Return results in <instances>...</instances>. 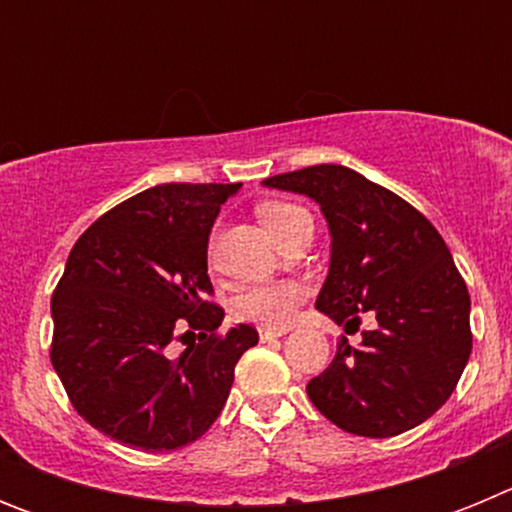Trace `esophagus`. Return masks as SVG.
Wrapping results in <instances>:
<instances>
[{"label": "esophagus", "instance_id": "1", "mask_svg": "<svg viewBox=\"0 0 512 512\" xmlns=\"http://www.w3.org/2000/svg\"><path fill=\"white\" fill-rule=\"evenodd\" d=\"M289 328H277V325H264L259 328V336L261 341H271V338H282Z\"/></svg>", "mask_w": 512, "mask_h": 512}]
</instances>
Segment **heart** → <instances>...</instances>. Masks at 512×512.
Masks as SVG:
<instances>
[{
	"mask_svg": "<svg viewBox=\"0 0 512 512\" xmlns=\"http://www.w3.org/2000/svg\"><path fill=\"white\" fill-rule=\"evenodd\" d=\"M302 217H310V212L302 210L300 205H289V202H266L261 207V220L271 235L279 241V235L287 233ZM302 300V287L295 282H279V284H261L251 287L238 297V315L248 320H259L264 325H287L295 307Z\"/></svg>",
	"mask_w": 512,
	"mask_h": 512,
	"instance_id": "obj_1",
	"label": "heart"
}]
</instances>
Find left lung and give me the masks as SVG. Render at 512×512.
Returning <instances> with one entry per match:
<instances>
[{
	"label": "left lung",
	"instance_id": "8db88e82",
	"mask_svg": "<svg viewBox=\"0 0 512 512\" xmlns=\"http://www.w3.org/2000/svg\"><path fill=\"white\" fill-rule=\"evenodd\" d=\"M264 187L305 194L328 223L330 266L315 307L346 330L359 325V312L377 320L359 346L343 338L328 369L310 379L312 405L366 438L397 436L431 418L472 354V302L438 230L346 166H307L269 176Z\"/></svg>",
	"mask_w": 512,
	"mask_h": 512
}]
</instances>
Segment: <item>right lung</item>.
I'll list each match as a JSON object with an SVG mask.
<instances>
[{"mask_svg":"<svg viewBox=\"0 0 512 512\" xmlns=\"http://www.w3.org/2000/svg\"><path fill=\"white\" fill-rule=\"evenodd\" d=\"M241 184H158L84 230L51 300V364L76 413L143 451L205 436L233 387L235 364L259 343L238 323L217 333L223 307L205 302L207 241ZM182 327L200 344L171 357ZM186 335V334H185Z\"/></svg>","mask_w":512,"mask_h":512,"instance_id":"obj_1","label":"right lung"}]
</instances>
